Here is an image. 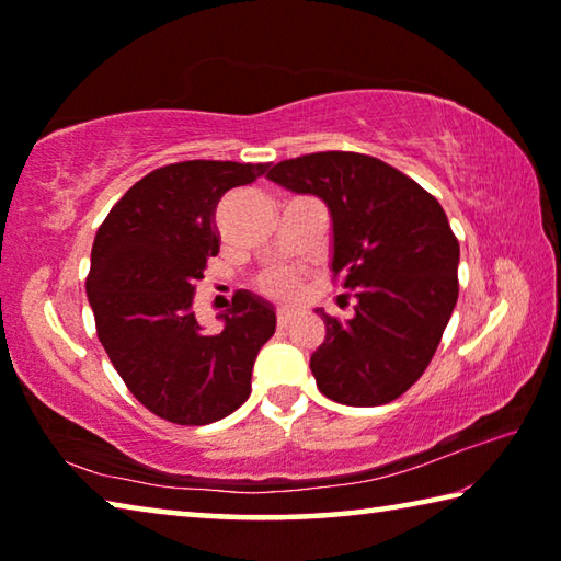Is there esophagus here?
Here are the masks:
<instances>
[{
  "instance_id": "1",
  "label": "esophagus",
  "mask_w": 561,
  "mask_h": 561,
  "mask_svg": "<svg viewBox=\"0 0 561 561\" xmlns=\"http://www.w3.org/2000/svg\"><path fill=\"white\" fill-rule=\"evenodd\" d=\"M294 319H297V311L282 309L279 314H277V324H279V329H289L294 324Z\"/></svg>"
}]
</instances>
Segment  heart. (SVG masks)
Wrapping results in <instances>:
<instances>
[{
	"mask_svg": "<svg viewBox=\"0 0 561 561\" xmlns=\"http://www.w3.org/2000/svg\"><path fill=\"white\" fill-rule=\"evenodd\" d=\"M257 287L272 299H291L299 289V274L291 267H270L260 274Z\"/></svg>",
	"mask_w": 561,
	"mask_h": 561,
	"instance_id": "heart-1",
	"label": "heart"
}]
</instances>
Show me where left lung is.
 Returning <instances> with one entry per match:
<instances>
[{
	"label": "left lung",
	"instance_id": "left-lung-1",
	"mask_svg": "<svg viewBox=\"0 0 561 561\" xmlns=\"http://www.w3.org/2000/svg\"><path fill=\"white\" fill-rule=\"evenodd\" d=\"M267 178L327 203L331 272L356 297L346 321L317 309L319 391L358 408L396 401L428 368L458 301L460 244L440 203L383 160L344 150L282 160Z\"/></svg>",
	"mask_w": 561,
	"mask_h": 561
}]
</instances>
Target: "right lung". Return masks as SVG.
<instances>
[{
  "label": "right lung",
  "mask_w": 561,
  "mask_h": 561,
  "mask_svg": "<svg viewBox=\"0 0 561 561\" xmlns=\"http://www.w3.org/2000/svg\"><path fill=\"white\" fill-rule=\"evenodd\" d=\"M267 163L185 160L140 178L99 227L87 279L99 341L128 391L178 425H207L252 391V366L277 329L270 301L237 291L205 334L193 311L195 282L220 250L215 207Z\"/></svg>",
  "instance_id": "add662e5"
}]
</instances>
